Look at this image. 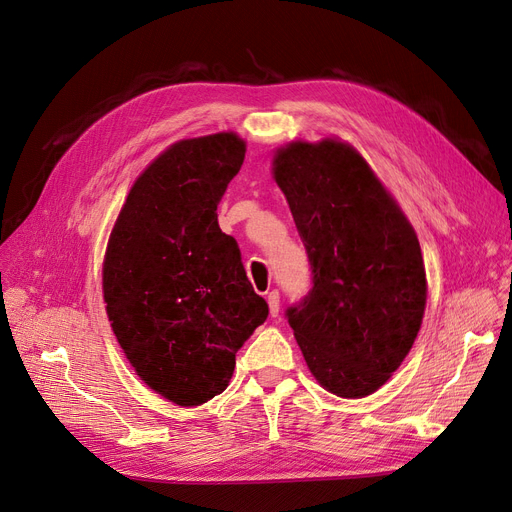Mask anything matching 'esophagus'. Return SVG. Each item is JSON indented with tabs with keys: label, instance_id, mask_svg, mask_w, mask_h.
Instances as JSON below:
<instances>
[{
	"label": "esophagus",
	"instance_id": "1",
	"mask_svg": "<svg viewBox=\"0 0 512 512\" xmlns=\"http://www.w3.org/2000/svg\"><path fill=\"white\" fill-rule=\"evenodd\" d=\"M267 305H270V313L272 317H276L280 313V292L278 290H270L267 292Z\"/></svg>",
	"mask_w": 512,
	"mask_h": 512
}]
</instances>
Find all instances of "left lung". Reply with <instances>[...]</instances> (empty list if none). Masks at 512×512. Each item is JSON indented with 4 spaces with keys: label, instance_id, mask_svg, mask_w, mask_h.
<instances>
[{
    "label": "left lung",
    "instance_id": "1",
    "mask_svg": "<svg viewBox=\"0 0 512 512\" xmlns=\"http://www.w3.org/2000/svg\"><path fill=\"white\" fill-rule=\"evenodd\" d=\"M311 265V290L286 309L315 380L342 398L378 390L409 355L427 280L417 234L346 143H290L274 157Z\"/></svg>",
    "mask_w": 512,
    "mask_h": 512
}]
</instances>
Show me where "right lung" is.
Segmentation results:
<instances>
[{
    "label": "right lung",
    "instance_id": "add662e5",
    "mask_svg": "<svg viewBox=\"0 0 512 512\" xmlns=\"http://www.w3.org/2000/svg\"><path fill=\"white\" fill-rule=\"evenodd\" d=\"M234 132L174 143L132 184L107 242L103 299L139 378L180 407L222 394L267 319L218 205L245 161Z\"/></svg>",
    "mask_w": 512,
    "mask_h": 512
}]
</instances>
